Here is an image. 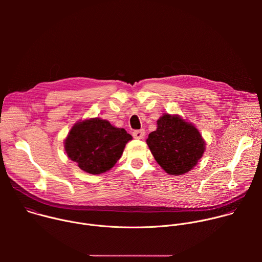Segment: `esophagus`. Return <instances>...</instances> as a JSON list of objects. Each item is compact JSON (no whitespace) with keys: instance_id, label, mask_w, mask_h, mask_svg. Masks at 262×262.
<instances>
[{"instance_id":"34e87169","label":"esophagus","mask_w":262,"mask_h":262,"mask_svg":"<svg viewBox=\"0 0 262 262\" xmlns=\"http://www.w3.org/2000/svg\"><path fill=\"white\" fill-rule=\"evenodd\" d=\"M133 136H134V138H135V139H139V140H141V139H143V138L145 137V130H144V129L135 130V132L133 133Z\"/></svg>"}]
</instances>
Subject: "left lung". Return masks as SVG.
Returning a JSON list of instances; mask_svg holds the SVG:
<instances>
[{
    "label": "left lung",
    "instance_id": "obj_1",
    "mask_svg": "<svg viewBox=\"0 0 262 262\" xmlns=\"http://www.w3.org/2000/svg\"><path fill=\"white\" fill-rule=\"evenodd\" d=\"M157 124V130L146 140L157 163L170 175L191 171L205 151V141L198 128L177 114L165 113Z\"/></svg>",
    "mask_w": 262,
    "mask_h": 262
}]
</instances>
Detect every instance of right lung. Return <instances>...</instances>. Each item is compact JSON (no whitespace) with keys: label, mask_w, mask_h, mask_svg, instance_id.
<instances>
[{"label":"right lung","mask_w":262,"mask_h":262,"mask_svg":"<svg viewBox=\"0 0 262 262\" xmlns=\"http://www.w3.org/2000/svg\"><path fill=\"white\" fill-rule=\"evenodd\" d=\"M133 137L107 120L89 118L78 121L64 140L67 157L89 174H101L113 168Z\"/></svg>","instance_id":"1"}]
</instances>
